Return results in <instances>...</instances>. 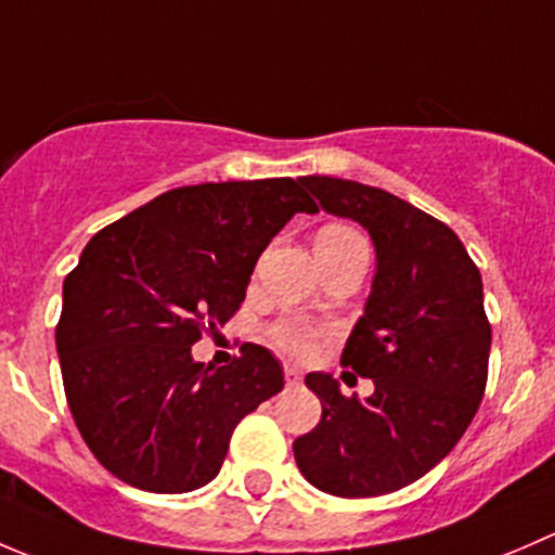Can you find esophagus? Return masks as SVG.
<instances>
[{
  "label": "esophagus",
  "instance_id": "1",
  "mask_svg": "<svg viewBox=\"0 0 555 555\" xmlns=\"http://www.w3.org/2000/svg\"><path fill=\"white\" fill-rule=\"evenodd\" d=\"M284 379H287V385H298L304 376H300V371L295 365H284Z\"/></svg>",
  "mask_w": 555,
  "mask_h": 555
}]
</instances>
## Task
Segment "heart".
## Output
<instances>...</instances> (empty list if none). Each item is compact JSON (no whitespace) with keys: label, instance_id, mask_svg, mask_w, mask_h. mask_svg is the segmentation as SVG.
Segmentation results:
<instances>
[{"label":"heart","instance_id":"b5f03b06","mask_svg":"<svg viewBox=\"0 0 555 555\" xmlns=\"http://www.w3.org/2000/svg\"><path fill=\"white\" fill-rule=\"evenodd\" d=\"M344 241H363L360 233H354L352 228H344V224H327L317 233L314 244H344ZM273 344H276L282 352L293 354V358H306L311 352L317 341V331L314 327L304 325L298 320H284L279 325H273L271 331Z\"/></svg>","mask_w":555,"mask_h":555}]
</instances>
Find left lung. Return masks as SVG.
Returning a JSON list of instances; mask_svg holds the SVG:
<instances>
[{"mask_svg": "<svg viewBox=\"0 0 555 555\" xmlns=\"http://www.w3.org/2000/svg\"><path fill=\"white\" fill-rule=\"evenodd\" d=\"M300 184L374 241L371 295L341 352L374 392L347 398L331 374H306L322 421L293 442L295 464L333 496H382L431 472L477 414L491 354L482 279L459 235L412 203L331 176Z\"/></svg>", "mask_w": 555, "mask_h": 555, "instance_id": "8db88e82", "label": "left lung"}]
</instances>
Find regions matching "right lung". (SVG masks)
Returning <instances> with one entry per match:
<instances>
[{
  "label": "right lung",
  "mask_w": 555,
  "mask_h": 555,
  "mask_svg": "<svg viewBox=\"0 0 555 555\" xmlns=\"http://www.w3.org/2000/svg\"><path fill=\"white\" fill-rule=\"evenodd\" d=\"M300 211L317 206L293 179L179 186L86 244L56 352L75 426L113 477L152 493L206 486L235 426L282 390L266 347L214 369L192 344L241 309L257 257Z\"/></svg>",
  "instance_id": "1"
}]
</instances>
